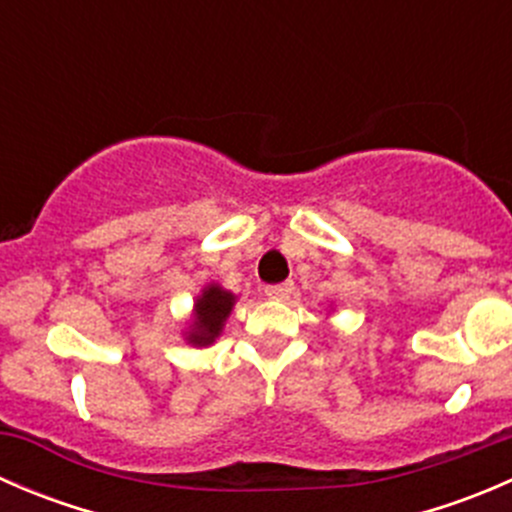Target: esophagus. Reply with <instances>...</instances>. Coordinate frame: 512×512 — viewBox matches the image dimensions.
<instances>
[{
    "label": "esophagus",
    "instance_id": "34e87169",
    "mask_svg": "<svg viewBox=\"0 0 512 512\" xmlns=\"http://www.w3.org/2000/svg\"><path fill=\"white\" fill-rule=\"evenodd\" d=\"M292 292H294L292 282H282V285H270V287H265V294H267V297H270V299H287Z\"/></svg>",
    "mask_w": 512,
    "mask_h": 512
}]
</instances>
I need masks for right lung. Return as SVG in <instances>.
Segmentation results:
<instances>
[{"label": "right lung", "mask_w": 512, "mask_h": 512, "mask_svg": "<svg viewBox=\"0 0 512 512\" xmlns=\"http://www.w3.org/2000/svg\"><path fill=\"white\" fill-rule=\"evenodd\" d=\"M235 307V294L227 292L220 285H208L195 299L193 324L188 332V344L193 347H210L220 337L225 319Z\"/></svg>", "instance_id": "right-lung-1"}]
</instances>
